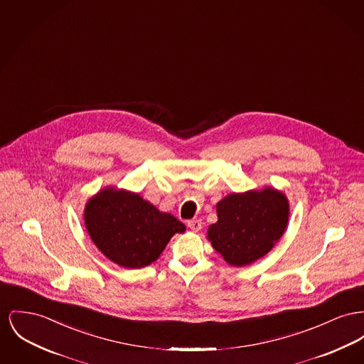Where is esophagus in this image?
Listing matches in <instances>:
<instances>
[{
    "mask_svg": "<svg viewBox=\"0 0 364 364\" xmlns=\"http://www.w3.org/2000/svg\"><path fill=\"white\" fill-rule=\"evenodd\" d=\"M187 227H188L191 231H193V232H198V231L202 230V221L193 218V220H190V221L187 223Z\"/></svg>",
    "mask_w": 364,
    "mask_h": 364,
    "instance_id": "esophagus-1",
    "label": "esophagus"
}]
</instances>
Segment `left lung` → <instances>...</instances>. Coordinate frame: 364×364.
<instances>
[{
    "label": "left lung",
    "instance_id": "8db88e82",
    "mask_svg": "<svg viewBox=\"0 0 364 364\" xmlns=\"http://www.w3.org/2000/svg\"><path fill=\"white\" fill-rule=\"evenodd\" d=\"M217 215L209 240L228 264L243 267L265 256L283 235L289 203L272 188L232 193L217 203Z\"/></svg>",
    "mask_w": 364,
    "mask_h": 364
}]
</instances>
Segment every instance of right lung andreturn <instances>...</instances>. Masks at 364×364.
Masks as SVG:
<instances>
[{
  "label": "right lung",
  "mask_w": 364,
  "mask_h": 364,
  "mask_svg": "<svg viewBox=\"0 0 364 364\" xmlns=\"http://www.w3.org/2000/svg\"><path fill=\"white\" fill-rule=\"evenodd\" d=\"M85 225L99 250L124 268H143L164 252L171 236L186 225L161 213L137 193L106 188L85 209Z\"/></svg>",
  "instance_id": "add662e5"
}]
</instances>
